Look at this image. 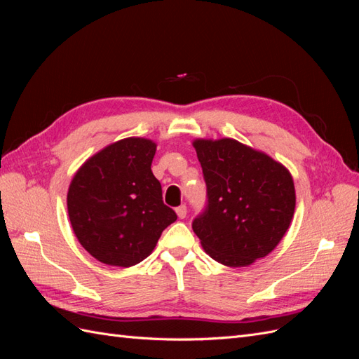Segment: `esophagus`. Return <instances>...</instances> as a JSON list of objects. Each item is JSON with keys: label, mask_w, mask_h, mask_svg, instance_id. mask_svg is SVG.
<instances>
[{"label": "esophagus", "mask_w": 359, "mask_h": 359, "mask_svg": "<svg viewBox=\"0 0 359 359\" xmlns=\"http://www.w3.org/2000/svg\"><path fill=\"white\" fill-rule=\"evenodd\" d=\"M177 215L180 217V219H186L187 215V206L186 205H181L177 208Z\"/></svg>", "instance_id": "obj_1"}]
</instances>
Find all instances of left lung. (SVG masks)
<instances>
[{
	"label": "left lung",
	"instance_id": "1",
	"mask_svg": "<svg viewBox=\"0 0 359 359\" xmlns=\"http://www.w3.org/2000/svg\"><path fill=\"white\" fill-rule=\"evenodd\" d=\"M208 203L193 220L203 250L226 266L252 265L277 247L295 212V187L281 163L235 139H196Z\"/></svg>",
	"mask_w": 359,
	"mask_h": 359
}]
</instances>
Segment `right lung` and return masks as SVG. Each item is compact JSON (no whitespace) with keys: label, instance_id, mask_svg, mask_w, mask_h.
<instances>
[{"label":"right lung","instance_id":"right-lung-1","mask_svg":"<svg viewBox=\"0 0 359 359\" xmlns=\"http://www.w3.org/2000/svg\"><path fill=\"white\" fill-rule=\"evenodd\" d=\"M156 148L144 137L118 140L86 160L70 182L73 232L102 264L127 268L142 262L177 220L151 170Z\"/></svg>","mask_w":359,"mask_h":359}]
</instances>
